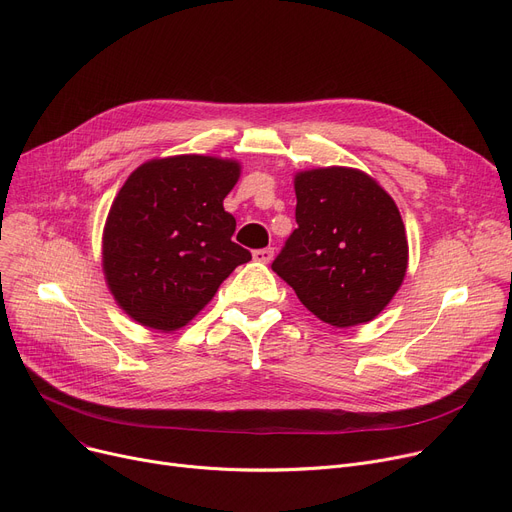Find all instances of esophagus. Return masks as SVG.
<instances>
[{
	"label": "esophagus",
	"mask_w": 512,
	"mask_h": 512,
	"mask_svg": "<svg viewBox=\"0 0 512 512\" xmlns=\"http://www.w3.org/2000/svg\"><path fill=\"white\" fill-rule=\"evenodd\" d=\"M253 259L259 263H270L274 259V249L272 247L257 249V251H253Z\"/></svg>",
	"instance_id": "34e87169"
}]
</instances>
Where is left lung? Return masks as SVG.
<instances>
[{
	"mask_svg": "<svg viewBox=\"0 0 512 512\" xmlns=\"http://www.w3.org/2000/svg\"><path fill=\"white\" fill-rule=\"evenodd\" d=\"M294 193L297 228L272 270L326 324H367L407 274L409 245L396 203L365 172L340 166L299 172Z\"/></svg>",
	"mask_w": 512,
	"mask_h": 512,
	"instance_id": "8db88e82",
	"label": "left lung"
}]
</instances>
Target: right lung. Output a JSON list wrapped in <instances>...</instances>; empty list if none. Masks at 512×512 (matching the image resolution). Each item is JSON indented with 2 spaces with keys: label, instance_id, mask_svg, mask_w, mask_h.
<instances>
[{
  "label": "right lung",
  "instance_id": "add662e5",
  "mask_svg": "<svg viewBox=\"0 0 512 512\" xmlns=\"http://www.w3.org/2000/svg\"><path fill=\"white\" fill-rule=\"evenodd\" d=\"M238 176L232 159L174 155L147 161L120 188L103 228V274L141 326H186L251 259L232 240L236 220L224 211Z\"/></svg>",
  "mask_w": 512,
  "mask_h": 512
}]
</instances>
